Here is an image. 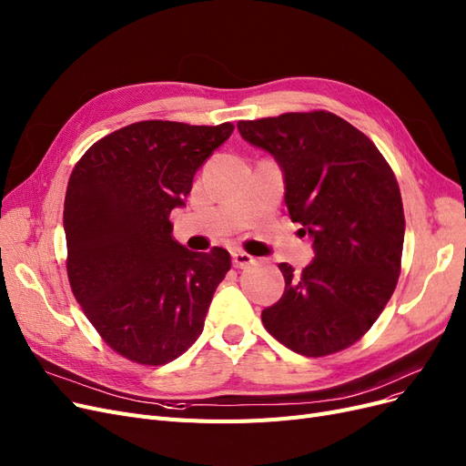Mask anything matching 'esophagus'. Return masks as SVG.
Here are the masks:
<instances>
[{
  "label": "esophagus",
  "mask_w": 466,
  "mask_h": 466,
  "mask_svg": "<svg viewBox=\"0 0 466 466\" xmlns=\"http://www.w3.org/2000/svg\"><path fill=\"white\" fill-rule=\"evenodd\" d=\"M232 263L236 268H248L255 265V257H251L246 251H232Z\"/></svg>",
  "instance_id": "obj_1"
}]
</instances>
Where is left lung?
<instances>
[{
  "instance_id": "left-lung-1",
  "label": "left lung",
  "mask_w": 466,
  "mask_h": 466,
  "mask_svg": "<svg viewBox=\"0 0 466 466\" xmlns=\"http://www.w3.org/2000/svg\"><path fill=\"white\" fill-rule=\"evenodd\" d=\"M249 144L284 170L289 218L311 234L317 257L261 319L270 336L305 357H326L363 338L401 272L405 215L398 178L369 136L330 111L239 120Z\"/></svg>"
}]
</instances>
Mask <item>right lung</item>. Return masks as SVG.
I'll return each instance as SVG.
<instances>
[{"label":"right lung","mask_w":466,"mask_h":466,"mask_svg":"<svg viewBox=\"0 0 466 466\" xmlns=\"http://www.w3.org/2000/svg\"><path fill=\"white\" fill-rule=\"evenodd\" d=\"M234 125L140 120L103 136L68 178L66 277L101 339L137 365L180 357L203 332L230 253H194L172 236L196 170Z\"/></svg>","instance_id":"1"}]
</instances>
